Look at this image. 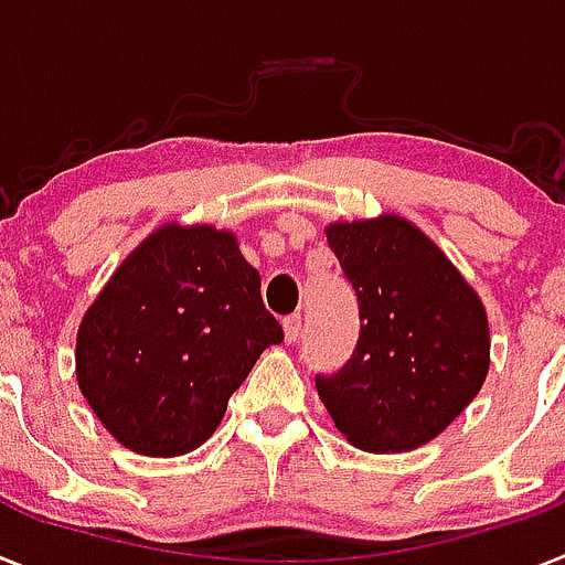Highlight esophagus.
Wrapping results in <instances>:
<instances>
[{"label":"esophagus","mask_w":565,"mask_h":565,"mask_svg":"<svg viewBox=\"0 0 565 565\" xmlns=\"http://www.w3.org/2000/svg\"><path fill=\"white\" fill-rule=\"evenodd\" d=\"M282 331H286V342H288V345L300 340V334H302V317L300 315L286 317V320H282Z\"/></svg>","instance_id":"esophagus-1"}]
</instances>
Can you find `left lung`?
Returning <instances> with one entry per match:
<instances>
[{
	"label": "left lung",
	"instance_id": "8db88e82",
	"mask_svg": "<svg viewBox=\"0 0 565 565\" xmlns=\"http://www.w3.org/2000/svg\"><path fill=\"white\" fill-rule=\"evenodd\" d=\"M360 302L351 360L317 394L351 446L397 455L431 443L483 388L491 340L483 300L406 216L326 225Z\"/></svg>",
	"mask_w": 565,
	"mask_h": 565
}]
</instances>
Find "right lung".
<instances>
[{
	"label": "right lung",
	"instance_id": "add662e5",
	"mask_svg": "<svg viewBox=\"0 0 565 565\" xmlns=\"http://www.w3.org/2000/svg\"><path fill=\"white\" fill-rule=\"evenodd\" d=\"M282 329L236 234L159 225L105 288L76 334V383L108 434L145 457H180L223 423Z\"/></svg>",
	"mask_w": 565,
	"mask_h": 565
}]
</instances>
